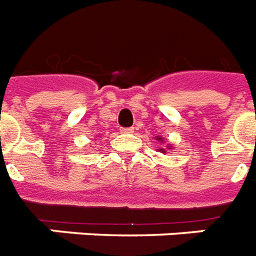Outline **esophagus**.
Segmentation results:
<instances>
[{"label": "esophagus", "instance_id": "esophagus-1", "mask_svg": "<svg viewBox=\"0 0 256 256\" xmlns=\"http://www.w3.org/2000/svg\"><path fill=\"white\" fill-rule=\"evenodd\" d=\"M122 134H134V126H130V128H122Z\"/></svg>", "mask_w": 256, "mask_h": 256}]
</instances>
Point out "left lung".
Instances as JSON below:
<instances>
[{"label": "left lung", "mask_w": 256, "mask_h": 256, "mask_svg": "<svg viewBox=\"0 0 256 256\" xmlns=\"http://www.w3.org/2000/svg\"><path fill=\"white\" fill-rule=\"evenodd\" d=\"M157 141H161V142H162V141H164V138H160V136H157ZM169 149H170V146H169ZM160 152H162V153H165V149H162V148H161L160 149Z\"/></svg>", "instance_id": "obj_1"}]
</instances>
